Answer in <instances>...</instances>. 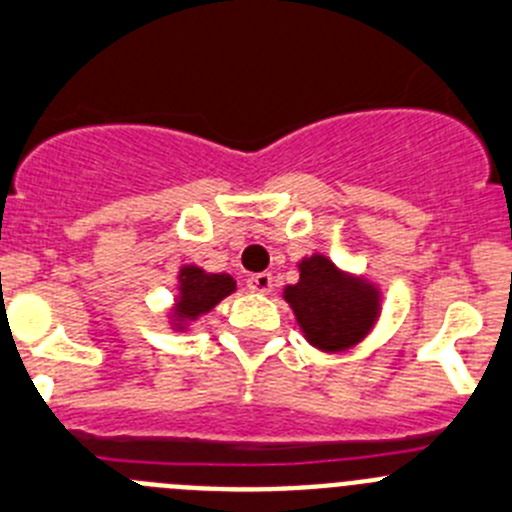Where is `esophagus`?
Here are the masks:
<instances>
[{"label": "esophagus", "instance_id": "obj_1", "mask_svg": "<svg viewBox=\"0 0 512 512\" xmlns=\"http://www.w3.org/2000/svg\"><path fill=\"white\" fill-rule=\"evenodd\" d=\"M248 289L256 291V294H269V291H274V276L271 274H251L248 276Z\"/></svg>", "mask_w": 512, "mask_h": 512}]
</instances>
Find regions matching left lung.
Wrapping results in <instances>:
<instances>
[{"label":"left lung","mask_w":512,"mask_h":512,"mask_svg":"<svg viewBox=\"0 0 512 512\" xmlns=\"http://www.w3.org/2000/svg\"><path fill=\"white\" fill-rule=\"evenodd\" d=\"M299 269V284L286 286L284 299L294 309L306 339L326 352L357 344L377 319V291L344 276L319 253L301 261Z\"/></svg>","instance_id":"obj_1"}]
</instances>
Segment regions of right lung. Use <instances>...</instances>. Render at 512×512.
Returning <instances> with one entry per match:
<instances>
[{"mask_svg": "<svg viewBox=\"0 0 512 512\" xmlns=\"http://www.w3.org/2000/svg\"><path fill=\"white\" fill-rule=\"evenodd\" d=\"M231 291H236V281L228 274H206L196 266H186L180 269V299L175 311L183 319H196L211 311Z\"/></svg>", "mask_w": 512, "mask_h": 512, "instance_id": "1", "label": "right lung"}]
</instances>
